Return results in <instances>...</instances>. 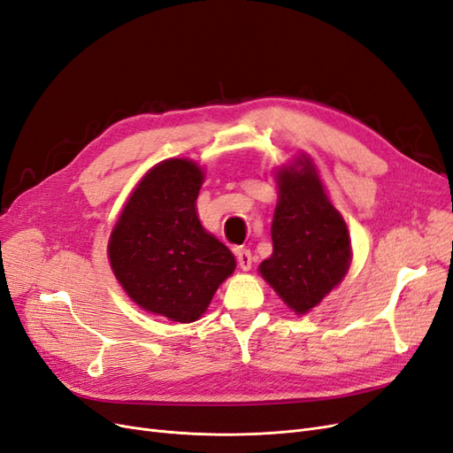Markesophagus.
Instances as JSON below:
<instances>
[{
  "label": "esophagus",
  "mask_w": 453,
  "mask_h": 453,
  "mask_svg": "<svg viewBox=\"0 0 453 453\" xmlns=\"http://www.w3.org/2000/svg\"><path fill=\"white\" fill-rule=\"evenodd\" d=\"M236 258H238V265H240L242 270L248 272V270L251 268V265H253V255H251L250 250L238 248V250H236Z\"/></svg>",
  "instance_id": "1"
}]
</instances>
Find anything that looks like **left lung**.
<instances>
[{
	"label": "left lung",
	"mask_w": 453,
	"mask_h": 453,
	"mask_svg": "<svg viewBox=\"0 0 453 453\" xmlns=\"http://www.w3.org/2000/svg\"><path fill=\"white\" fill-rule=\"evenodd\" d=\"M273 251L258 272L283 303L303 315L344 280L351 260L348 226L328 200L313 162L300 155L278 175Z\"/></svg>",
	"instance_id": "left-lung-1"
}]
</instances>
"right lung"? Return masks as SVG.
<instances>
[{
    "label": "right lung",
    "mask_w": 453,
    "mask_h": 453,
    "mask_svg": "<svg viewBox=\"0 0 453 453\" xmlns=\"http://www.w3.org/2000/svg\"><path fill=\"white\" fill-rule=\"evenodd\" d=\"M203 172L168 158L134 188L109 238L115 278L140 308L172 321H196L236 258L200 225L196 198Z\"/></svg>",
    "instance_id": "1"
}]
</instances>
